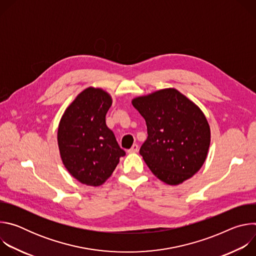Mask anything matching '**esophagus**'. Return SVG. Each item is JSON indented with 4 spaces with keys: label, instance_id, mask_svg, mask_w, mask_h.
Returning <instances> with one entry per match:
<instances>
[{
    "label": "esophagus",
    "instance_id": "esophagus-1",
    "mask_svg": "<svg viewBox=\"0 0 256 256\" xmlns=\"http://www.w3.org/2000/svg\"><path fill=\"white\" fill-rule=\"evenodd\" d=\"M138 151V146L136 144H132V147L128 150V152H130V153H136Z\"/></svg>",
    "mask_w": 256,
    "mask_h": 256
}]
</instances>
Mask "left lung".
<instances>
[{
  "label": "left lung",
  "instance_id": "1",
  "mask_svg": "<svg viewBox=\"0 0 256 256\" xmlns=\"http://www.w3.org/2000/svg\"><path fill=\"white\" fill-rule=\"evenodd\" d=\"M132 103L147 124L148 138L140 154L153 174L169 186L192 177L204 163L210 142V126L200 107L174 88Z\"/></svg>",
  "mask_w": 256,
  "mask_h": 256
}]
</instances>
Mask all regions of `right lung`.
<instances>
[{"instance_id": "obj_1", "label": "right lung", "mask_w": 256, "mask_h": 256, "mask_svg": "<svg viewBox=\"0 0 256 256\" xmlns=\"http://www.w3.org/2000/svg\"><path fill=\"white\" fill-rule=\"evenodd\" d=\"M112 104L107 92L89 87L68 105L60 118L58 144L62 161L83 184H103L126 155L106 126L105 116Z\"/></svg>"}]
</instances>
